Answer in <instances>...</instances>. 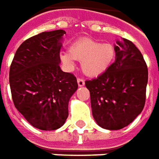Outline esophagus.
Wrapping results in <instances>:
<instances>
[{
  "label": "esophagus",
  "instance_id": "esophagus-1",
  "mask_svg": "<svg viewBox=\"0 0 159 159\" xmlns=\"http://www.w3.org/2000/svg\"><path fill=\"white\" fill-rule=\"evenodd\" d=\"M77 84H78L79 87H83V86L85 85V83H84V81L82 78H77Z\"/></svg>",
  "mask_w": 159,
  "mask_h": 159
}]
</instances>
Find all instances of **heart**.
Returning a JSON list of instances; mask_svg holds the SVG:
<instances>
[{
  "mask_svg": "<svg viewBox=\"0 0 159 159\" xmlns=\"http://www.w3.org/2000/svg\"><path fill=\"white\" fill-rule=\"evenodd\" d=\"M116 48L112 43L83 39L74 42L70 46L69 52H62L61 59L70 68L74 66L75 60L81 61L83 73L94 77L109 69L116 59Z\"/></svg>",
  "mask_w": 159,
  "mask_h": 159,
  "instance_id": "heart-1",
  "label": "heart"
}]
</instances>
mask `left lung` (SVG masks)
Returning a JSON list of instances; mask_svg holds the SVG:
<instances>
[{
	"label": "left lung",
	"mask_w": 159,
	"mask_h": 159,
	"mask_svg": "<svg viewBox=\"0 0 159 159\" xmlns=\"http://www.w3.org/2000/svg\"><path fill=\"white\" fill-rule=\"evenodd\" d=\"M116 43L115 62L97 78L85 82L93 116L107 130L125 127L141 114L148 79L147 64L136 45L126 39Z\"/></svg>",
	"instance_id": "obj_1"
}]
</instances>
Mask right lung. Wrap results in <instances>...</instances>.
Listing matches in <instances>:
<instances>
[{
  "label": "right lung",
  "mask_w": 159,
  "mask_h": 159,
  "mask_svg": "<svg viewBox=\"0 0 159 159\" xmlns=\"http://www.w3.org/2000/svg\"><path fill=\"white\" fill-rule=\"evenodd\" d=\"M60 29L29 38L11 64L9 83L14 105L34 127L54 130L68 117V103L78 88L76 76L60 67Z\"/></svg>",
  "instance_id": "1"
}]
</instances>
